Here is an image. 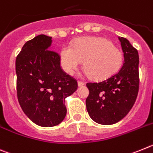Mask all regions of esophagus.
<instances>
[{"instance_id":"esophagus-1","label":"esophagus","mask_w":153,"mask_h":153,"mask_svg":"<svg viewBox=\"0 0 153 153\" xmlns=\"http://www.w3.org/2000/svg\"><path fill=\"white\" fill-rule=\"evenodd\" d=\"M84 85L85 84L82 82H80V81H78V87H82V86H83V85Z\"/></svg>"}]
</instances>
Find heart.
Returning a JSON list of instances; mask_svg holds the SVG:
<instances>
[{"label":"heart","mask_w":153,"mask_h":153,"mask_svg":"<svg viewBox=\"0 0 153 153\" xmlns=\"http://www.w3.org/2000/svg\"><path fill=\"white\" fill-rule=\"evenodd\" d=\"M64 70L70 75L77 71L84 62L86 74L95 80L108 78L123 64V54L110 41L102 37H85L73 44L64 46L60 53Z\"/></svg>","instance_id":"1"}]
</instances>
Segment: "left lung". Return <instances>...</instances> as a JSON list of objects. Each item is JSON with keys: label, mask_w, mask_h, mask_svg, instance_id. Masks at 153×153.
<instances>
[{"label": "left lung", "mask_w": 153, "mask_h": 153, "mask_svg": "<svg viewBox=\"0 0 153 153\" xmlns=\"http://www.w3.org/2000/svg\"><path fill=\"white\" fill-rule=\"evenodd\" d=\"M124 63L119 71L99 83H87L89 95L86 108L91 119L101 125H112L132 108L139 91V54L126 38L119 37Z\"/></svg>", "instance_id": "8db88e82"}]
</instances>
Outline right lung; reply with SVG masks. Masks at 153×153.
I'll list each match as a JSON object with an SVG mask.
<instances>
[{"label":"right lung","mask_w":153,"mask_h":153,"mask_svg":"<svg viewBox=\"0 0 153 153\" xmlns=\"http://www.w3.org/2000/svg\"><path fill=\"white\" fill-rule=\"evenodd\" d=\"M52 39L40 34L24 45L16 58L17 93L21 108L33 123L42 127L60 124L67 113L65 99L78 84L60 65L52 50Z\"/></svg>","instance_id":"1"}]
</instances>
